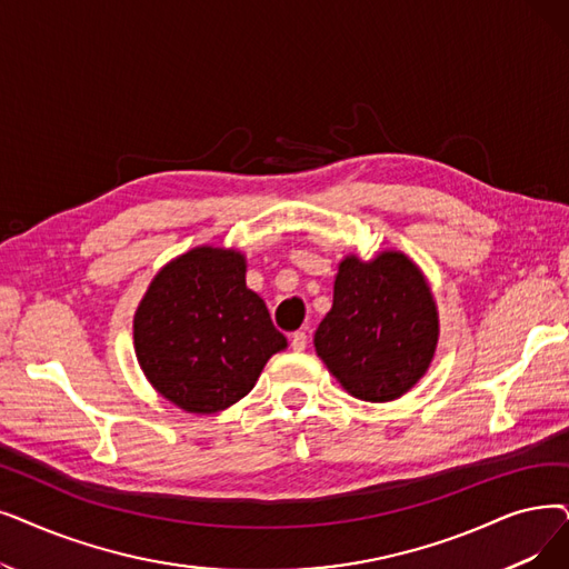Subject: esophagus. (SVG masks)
Returning a JSON list of instances; mask_svg holds the SVG:
<instances>
[{
    "label": "esophagus",
    "mask_w": 569,
    "mask_h": 569,
    "mask_svg": "<svg viewBox=\"0 0 569 569\" xmlns=\"http://www.w3.org/2000/svg\"><path fill=\"white\" fill-rule=\"evenodd\" d=\"M290 346H292V351H305L307 349V332H302V330L292 332Z\"/></svg>",
    "instance_id": "esophagus-1"
}]
</instances>
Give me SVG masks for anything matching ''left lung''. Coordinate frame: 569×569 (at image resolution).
<instances>
[{
	"mask_svg": "<svg viewBox=\"0 0 569 569\" xmlns=\"http://www.w3.org/2000/svg\"><path fill=\"white\" fill-rule=\"evenodd\" d=\"M439 316L430 286L405 253L372 260L346 256L335 277L332 309L313 346L346 392L390 402L411 390L435 358Z\"/></svg>",
	"mask_w": 569,
	"mask_h": 569,
	"instance_id": "left-lung-1",
	"label": "left lung"
}]
</instances>
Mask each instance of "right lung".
<instances>
[{
	"instance_id": "1",
	"label": "right lung",
	"mask_w": 569,
	"mask_h": 569,
	"mask_svg": "<svg viewBox=\"0 0 569 569\" xmlns=\"http://www.w3.org/2000/svg\"><path fill=\"white\" fill-rule=\"evenodd\" d=\"M246 258L197 249L167 262L134 313V351L146 379L188 413H216L249 395L267 360L283 351Z\"/></svg>"
}]
</instances>
